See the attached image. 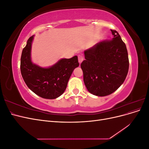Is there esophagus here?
Returning a JSON list of instances; mask_svg holds the SVG:
<instances>
[{
    "label": "esophagus",
    "instance_id": "34e87169",
    "mask_svg": "<svg viewBox=\"0 0 149 149\" xmlns=\"http://www.w3.org/2000/svg\"><path fill=\"white\" fill-rule=\"evenodd\" d=\"M78 61L79 63H81V62L84 60V56L82 55H78Z\"/></svg>",
    "mask_w": 149,
    "mask_h": 149
}]
</instances>
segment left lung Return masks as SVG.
Segmentation results:
<instances>
[{
  "instance_id": "left-lung-1",
  "label": "left lung",
  "mask_w": 149,
  "mask_h": 149,
  "mask_svg": "<svg viewBox=\"0 0 149 149\" xmlns=\"http://www.w3.org/2000/svg\"><path fill=\"white\" fill-rule=\"evenodd\" d=\"M111 30L112 40L97 43L85 50V60L81 64L86 87L97 96H106L116 91L124 83L129 71L125 44L118 31Z\"/></svg>"
}]
</instances>
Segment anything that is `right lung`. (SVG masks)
Returning a JSON list of instances; mask_svg holds the SVG:
<instances>
[{
  "instance_id": "add662e5",
  "label": "right lung",
  "mask_w": 149,
  "mask_h": 149,
  "mask_svg": "<svg viewBox=\"0 0 149 149\" xmlns=\"http://www.w3.org/2000/svg\"><path fill=\"white\" fill-rule=\"evenodd\" d=\"M33 36L27 40L20 59V71L26 86L40 97L52 100L60 96L66 88L73 70L79 66L78 56L61 59L53 66L45 68L31 61Z\"/></svg>"
}]
</instances>
